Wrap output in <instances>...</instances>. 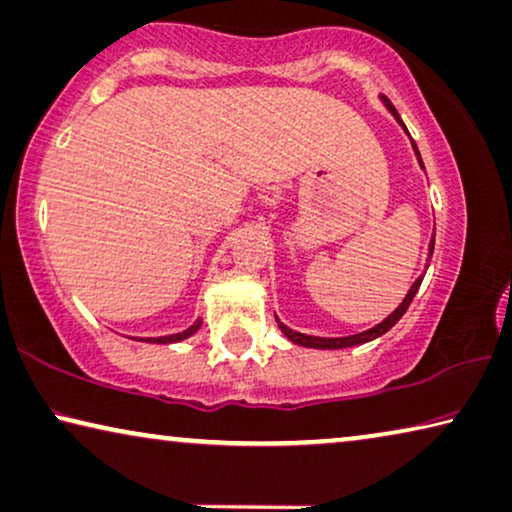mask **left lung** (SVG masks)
<instances>
[{"label": "left lung", "mask_w": 512, "mask_h": 512, "mask_svg": "<svg viewBox=\"0 0 512 512\" xmlns=\"http://www.w3.org/2000/svg\"><path fill=\"white\" fill-rule=\"evenodd\" d=\"M380 97V102L385 104L387 107V111L392 113V116L396 118V123H399L401 127H403V132L408 134V127L403 125V120H401V116H399V111L394 109V104L387 100L385 95H378ZM410 136V134H408ZM412 150H415V154H417V161H419V166L424 168V161H421V154H419V150H417V143L412 141ZM433 248H435V237L431 239V243H428V262H431V257H433ZM426 269H428V264H426ZM421 280H424V275H419V278L415 280V285L410 287V291L408 294H405V298H403V303L396 307V310L387 316L385 321H380L378 326H373V328H369V330H364V332H358V335H348V337H312V335H303V332H296V330H291V328H287L285 323H282L278 316H275V321H278V328L282 330V335H285L289 342H294V344H298V346H305V348H323V351H332V348H351V346H360V344H367V342H373V339H378V337H383L387 330H392L394 326H396V321L401 319V316L408 312V307H410V303H412V298L417 296V291H419V287H421Z\"/></svg>", "instance_id": "left-lung-1"}]
</instances>
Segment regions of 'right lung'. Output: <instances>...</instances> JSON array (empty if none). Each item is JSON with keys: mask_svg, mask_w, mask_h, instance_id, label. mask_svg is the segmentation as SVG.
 I'll use <instances>...</instances> for the list:
<instances>
[{"mask_svg": "<svg viewBox=\"0 0 512 512\" xmlns=\"http://www.w3.org/2000/svg\"><path fill=\"white\" fill-rule=\"evenodd\" d=\"M202 326V319H196L193 326H189L182 332H175V335H166V337H148V339H139V342H148V344H177V342H184V339H189L191 335H196Z\"/></svg>", "mask_w": 512, "mask_h": 512, "instance_id": "1", "label": "right lung"}]
</instances>
